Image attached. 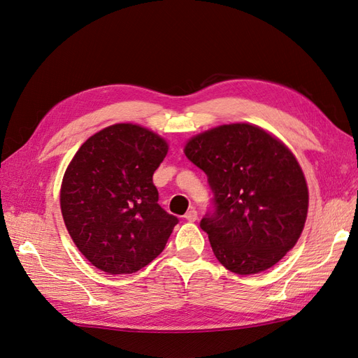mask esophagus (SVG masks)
Instances as JSON below:
<instances>
[{"instance_id": "obj_1", "label": "esophagus", "mask_w": 358, "mask_h": 358, "mask_svg": "<svg viewBox=\"0 0 358 358\" xmlns=\"http://www.w3.org/2000/svg\"><path fill=\"white\" fill-rule=\"evenodd\" d=\"M185 217H186V221H189V222H195L198 219V212L195 208H190L189 212L185 215Z\"/></svg>"}]
</instances>
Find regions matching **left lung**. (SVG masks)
<instances>
[{
  "label": "left lung",
  "mask_w": 358,
  "mask_h": 358,
  "mask_svg": "<svg viewBox=\"0 0 358 358\" xmlns=\"http://www.w3.org/2000/svg\"><path fill=\"white\" fill-rule=\"evenodd\" d=\"M185 154L206 172L213 192V207L199 227L222 266L259 273L295 246L308 189L287 146L260 127L230 124L192 137Z\"/></svg>",
  "instance_id": "left-lung-1"
}]
</instances>
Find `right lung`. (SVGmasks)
Segmentation results:
<instances>
[{
    "label": "right lung",
    "mask_w": 358,
    "mask_h": 358,
    "mask_svg": "<svg viewBox=\"0 0 358 358\" xmlns=\"http://www.w3.org/2000/svg\"><path fill=\"white\" fill-rule=\"evenodd\" d=\"M168 143L141 125H110L80 146L60 189L63 221L80 252L112 275L145 268L178 217L159 204L152 176Z\"/></svg>",
    "instance_id": "right-lung-1"
}]
</instances>
